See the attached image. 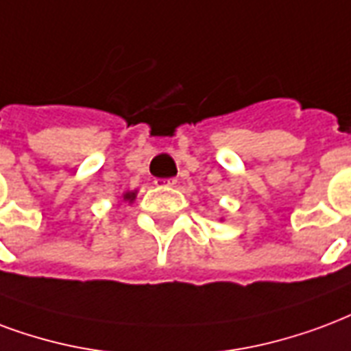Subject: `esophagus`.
Wrapping results in <instances>:
<instances>
[{"mask_svg":"<svg viewBox=\"0 0 351 351\" xmlns=\"http://www.w3.org/2000/svg\"><path fill=\"white\" fill-rule=\"evenodd\" d=\"M154 184L158 188H165V186H175L176 178H156Z\"/></svg>","mask_w":351,"mask_h":351,"instance_id":"esophagus-1","label":"esophagus"}]
</instances>
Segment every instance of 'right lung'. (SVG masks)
I'll return each instance as SVG.
<instances>
[{"instance_id": "add662e5", "label": "right lung", "mask_w": 351, "mask_h": 351, "mask_svg": "<svg viewBox=\"0 0 351 351\" xmlns=\"http://www.w3.org/2000/svg\"><path fill=\"white\" fill-rule=\"evenodd\" d=\"M137 191H126V193H123V201H128V202H134V199H136Z\"/></svg>"}]
</instances>
